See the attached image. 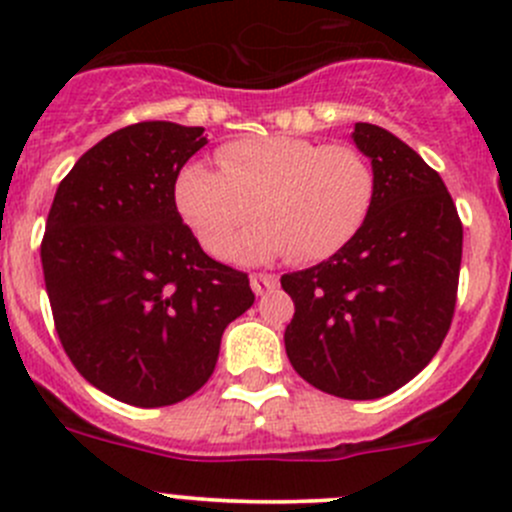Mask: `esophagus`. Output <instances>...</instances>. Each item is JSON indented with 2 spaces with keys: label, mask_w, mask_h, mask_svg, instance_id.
<instances>
[{
  "label": "esophagus",
  "mask_w": 512,
  "mask_h": 512,
  "mask_svg": "<svg viewBox=\"0 0 512 512\" xmlns=\"http://www.w3.org/2000/svg\"><path fill=\"white\" fill-rule=\"evenodd\" d=\"M250 285H252V292H255V294H265V292H272V289L280 285V280H277L275 275L255 272V275H250Z\"/></svg>",
  "instance_id": "esophagus-1"
}]
</instances>
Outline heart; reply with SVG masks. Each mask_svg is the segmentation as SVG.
<instances>
[{"label":"heart","mask_w":512,"mask_h":512,"mask_svg":"<svg viewBox=\"0 0 512 512\" xmlns=\"http://www.w3.org/2000/svg\"><path fill=\"white\" fill-rule=\"evenodd\" d=\"M218 165L188 163L175 178L178 213L213 257L322 262L359 235L376 195L374 165L347 143L240 138ZM255 214L263 223L238 241Z\"/></svg>","instance_id":"1"}]
</instances>
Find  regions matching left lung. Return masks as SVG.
Here are the masks:
<instances>
[{"instance_id":"8db88e82","label":"left lung","mask_w":512,"mask_h":512,"mask_svg":"<svg viewBox=\"0 0 512 512\" xmlns=\"http://www.w3.org/2000/svg\"><path fill=\"white\" fill-rule=\"evenodd\" d=\"M356 148L374 165L376 195L359 235L329 260L282 275L294 317L289 364L339 399L401 389L436 356L451 329L463 225L441 175L386 128L356 123Z\"/></svg>"}]
</instances>
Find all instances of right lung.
<instances>
[{
  "label": "right lung",
  "instance_id": "right-lung-1",
  "mask_svg": "<svg viewBox=\"0 0 512 512\" xmlns=\"http://www.w3.org/2000/svg\"><path fill=\"white\" fill-rule=\"evenodd\" d=\"M205 128L143 121L111 133L59 183L41 240L56 334L89 384L123 404H178L213 374L252 307L245 272L215 262L175 208Z\"/></svg>",
  "mask_w": 512,
  "mask_h": 512
}]
</instances>
